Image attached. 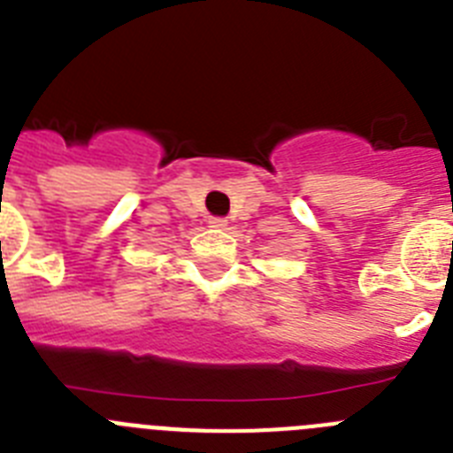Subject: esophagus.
<instances>
[{
    "instance_id": "1",
    "label": "esophagus",
    "mask_w": 453,
    "mask_h": 453,
    "mask_svg": "<svg viewBox=\"0 0 453 453\" xmlns=\"http://www.w3.org/2000/svg\"><path fill=\"white\" fill-rule=\"evenodd\" d=\"M208 224H211L213 229H226V226H229V219H226V218H211V219H208Z\"/></svg>"
}]
</instances>
